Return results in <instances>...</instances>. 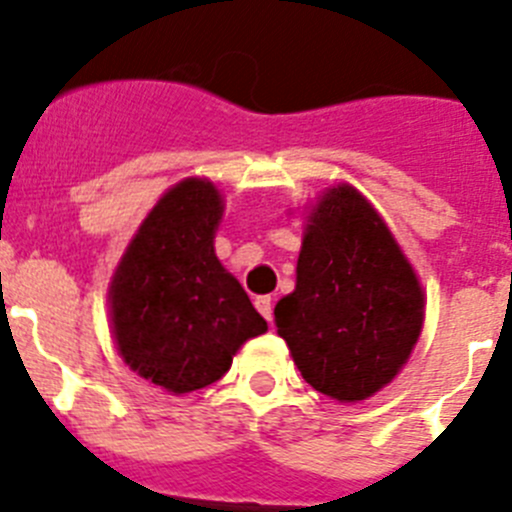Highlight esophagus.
Wrapping results in <instances>:
<instances>
[{
  "instance_id": "1",
  "label": "esophagus",
  "mask_w": 512,
  "mask_h": 512,
  "mask_svg": "<svg viewBox=\"0 0 512 512\" xmlns=\"http://www.w3.org/2000/svg\"><path fill=\"white\" fill-rule=\"evenodd\" d=\"M253 305H256V310L261 312V315H264L266 320H274V305H271V297L269 295H264V297H256V302H253Z\"/></svg>"
}]
</instances>
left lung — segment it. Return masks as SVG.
I'll return each mask as SVG.
<instances>
[{
    "instance_id": "8db88e82",
    "label": "left lung",
    "mask_w": 512,
    "mask_h": 512,
    "mask_svg": "<svg viewBox=\"0 0 512 512\" xmlns=\"http://www.w3.org/2000/svg\"><path fill=\"white\" fill-rule=\"evenodd\" d=\"M423 287L364 194L328 189L307 217L295 292L274 323L305 382L359 402L397 377L423 328Z\"/></svg>"
}]
</instances>
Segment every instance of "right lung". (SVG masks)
Returning <instances> with one entry per match:
<instances>
[{
	"label": "right lung",
	"instance_id": "obj_1",
	"mask_svg": "<svg viewBox=\"0 0 512 512\" xmlns=\"http://www.w3.org/2000/svg\"><path fill=\"white\" fill-rule=\"evenodd\" d=\"M220 220L215 184L184 179L140 223L110 284L117 351L171 395L217 382L235 351L266 333V320L217 261Z\"/></svg>",
	"mask_w": 512,
	"mask_h": 512
}]
</instances>
